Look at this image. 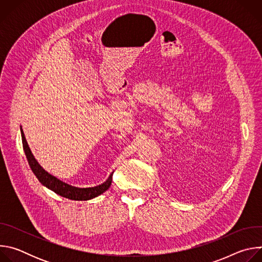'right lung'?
<instances>
[{
  "instance_id": "add662e5",
  "label": "right lung",
  "mask_w": 262,
  "mask_h": 262,
  "mask_svg": "<svg viewBox=\"0 0 262 262\" xmlns=\"http://www.w3.org/2000/svg\"><path fill=\"white\" fill-rule=\"evenodd\" d=\"M20 134H21V141H23V147H24V151L27 157L29 166L35 176L37 177L40 181L42 185H45L46 188L52 190L56 194L70 199V200H76V201H85V200H90L93 199L102 193H104L112 184V176H113V172L108 176V178L101 184L93 186V188H77V186H72L57 177L53 176L49 172H47L37 162L31 151V149L28 145V142L26 140L25 134L21 129L20 126Z\"/></svg>"
}]
</instances>
